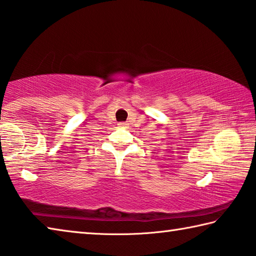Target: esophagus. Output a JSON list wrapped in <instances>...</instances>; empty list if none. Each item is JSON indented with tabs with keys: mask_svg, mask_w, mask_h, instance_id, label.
<instances>
[{
	"mask_svg": "<svg viewBox=\"0 0 256 256\" xmlns=\"http://www.w3.org/2000/svg\"><path fill=\"white\" fill-rule=\"evenodd\" d=\"M118 126H119V127H127L128 124L127 122H119Z\"/></svg>",
	"mask_w": 256,
	"mask_h": 256,
	"instance_id": "esophagus-1",
	"label": "esophagus"
}]
</instances>
